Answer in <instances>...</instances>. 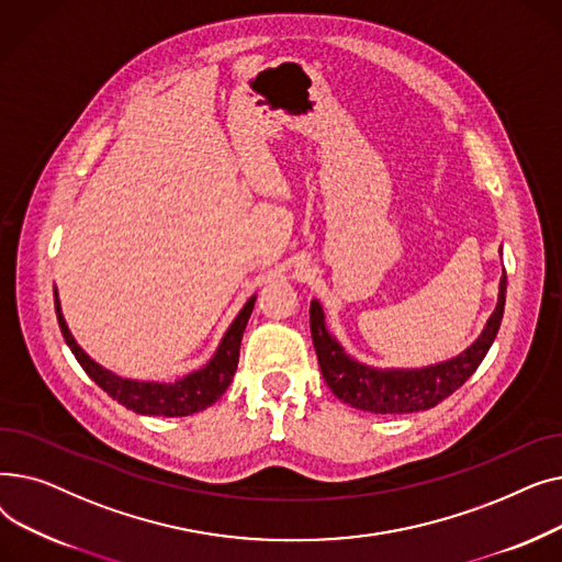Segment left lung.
<instances>
[{"instance_id": "obj_1", "label": "left lung", "mask_w": 562, "mask_h": 562, "mask_svg": "<svg viewBox=\"0 0 562 562\" xmlns=\"http://www.w3.org/2000/svg\"><path fill=\"white\" fill-rule=\"evenodd\" d=\"M506 307V271L498 284V303L485 330L458 358L426 369H373L348 358L337 339L326 330V318L316 301L310 305V328L323 378L333 394L364 412L375 415H405L430 409L462 387L479 369L498 333Z\"/></svg>"}]
</instances>
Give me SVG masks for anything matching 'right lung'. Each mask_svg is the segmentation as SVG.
<instances>
[{
  "label": "right lung",
  "instance_id": "add662e5",
  "mask_svg": "<svg viewBox=\"0 0 562 562\" xmlns=\"http://www.w3.org/2000/svg\"><path fill=\"white\" fill-rule=\"evenodd\" d=\"M54 305H56L58 326H61L64 339L70 346V350L75 352L77 362L113 401L125 405L127 409L138 412V415L189 417V415H193V412H200L204 407H210L212 403H216L229 387L236 364H239L241 337H244L246 323L255 307V296L244 305L239 316L232 321V326L227 328V333L216 350V356L202 369H198L180 380H175V382L127 380V378H121V375L102 369L98 362H93L86 356V352L77 346L75 337L70 335V330L66 326V318L61 314V303H58L56 289H54Z\"/></svg>",
  "mask_w": 562,
  "mask_h": 562
}]
</instances>
